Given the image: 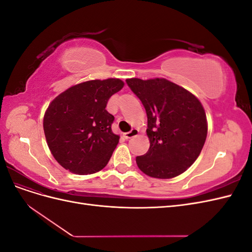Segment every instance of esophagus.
I'll return each instance as SVG.
<instances>
[{
  "instance_id": "obj_1",
  "label": "esophagus",
  "mask_w": 252,
  "mask_h": 252,
  "mask_svg": "<svg viewBox=\"0 0 252 252\" xmlns=\"http://www.w3.org/2000/svg\"><path fill=\"white\" fill-rule=\"evenodd\" d=\"M139 134V130L138 129H135V128H132L130 131H128V132H126L125 134H124V136H125V139H131V138H134V136H136Z\"/></svg>"
}]
</instances>
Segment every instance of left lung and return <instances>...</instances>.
I'll use <instances>...</instances> for the list:
<instances>
[{"mask_svg":"<svg viewBox=\"0 0 252 252\" xmlns=\"http://www.w3.org/2000/svg\"><path fill=\"white\" fill-rule=\"evenodd\" d=\"M147 113L150 147L135 161L151 178L171 179L191 166L207 136V120L195 95L166 79H127Z\"/></svg>","mask_w":252,"mask_h":252,"instance_id":"8db88e82","label":"left lung"}]
</instances>
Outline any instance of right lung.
<instances>
[{
    "label": "right lung",
    "instance_id": "obj_1",
    "mask_svg": "<svg viewBox=\"0 0 252 252\" xmlns=\"http://www.w3.org/2000/svg\"><path fill=\"white\" fill-rule=\"evenodd\" d=\"M124 86L120 79L77 84L53 100L45 112L44 133L57 162L75 174H91L107 165L120 136L106 110L110 96Z\"/></svg>",
    "mask_w": 252,
    "mask_h": 252
}]
</instances>
